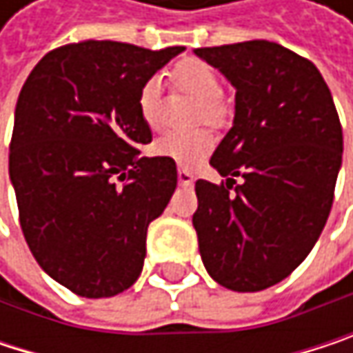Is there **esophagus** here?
Instances as JSON below:
<instances>
[{
  "mask_svg": "<svg viewBox=\"0 0 353 353\" xmlns=\"http://www.w3.org/2000/svg\"><path fill=\"white\" fill-rule=\"evenodd\" d=\"M177 179H179V185H183V188H190L192 183H194V176L188 172V170H177Z\"/></svg>",
  "mask_w": 353,
  "mask_h": 353,
  "instance_id": "34e87169",
  "label": "esophagus"
}]
</instances>
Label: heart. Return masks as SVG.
Masks as SVG:
<instances>
[{"mask_svg": "<svg viewBox=\"0 0 353 353\" xmlns=\"http://www.w3.org/2000/svg\"><path fill=\"white\" fill-rule=\"evenodd\" d=\"M172 85L196 98L194 122H206L210 126H221L229 118V104L221 96V77L212 65L200 59H181L170 71ZM161 83L157 77H149L137 96V108L141 120L157 130L161 124ZM214 147V137L204 130H188V132H168L155 143V153L176 161L181 168H196Z\"/></svg>", "mask_w": 353, "mask_h": 353, "instance_id": "heart-1", "label": "heart"}]
</instances>
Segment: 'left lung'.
<instances>
[{"mask_svg": "<svg viewBox=\"0 0 353 353\" xmlns=\"http://www.w3.org/2000/svg\"><path fill=\"white\" fill-rule=\"evenodd\" d=\"M194 52L237 90L233 126L210 157L227 183L196 181L200 255L221 286L257 292L290 276L327 223L343 153L339 116L317 67L282 44Z\"/></svg>", "mask_w": 353, "mask_h": 353, "instance_id": "8db88e82", "label": "left lung"}]
</instances>
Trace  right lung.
I'll return each instance as SVG.
<instances>
[{
    "label": "right lung",
    "mask_w": 353,
    "mask_h": 353,
    "mask_svg": "<svg viewBox=\"0 0 353 353\" xmlns=\"http://www.w3.org/2000/svg\"><path fill=\"white\" fill-rule=\"evenodd\" d=\"M183 46L149 50L85 40L46 52L14 116L10 179L38 265L85 299L141 276L147 227L177 185L176 161L141 157L151 143L137 96Z\"/></svg>",
    "instance_id": "add662e5"
}]
</instances>
